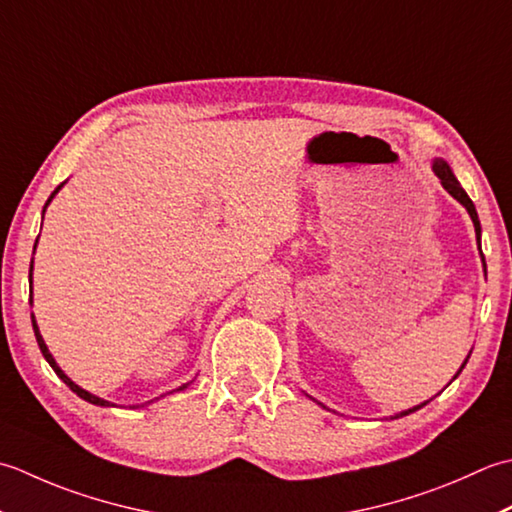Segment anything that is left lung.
<instances>
[{"instance_id": "8db88e82", "label": "left lung", "mask_w": 512, "mask_h": 512, "mask_svg": "<svg viewBox=\"0 0 512 512\" xmlns=\"http://www.w3.org/2000/svg\"><path fill=\"white\" fill-rule=\"evenodd\" d=\"M433 172L437 174V179L442 181V185H444V190L451 194L453 198H457V201H460L464 207H466V212L471 214V218H473V225H475V234H477V243H479V236H482V227H479V218H477V210H475V205H473V201L471 198H468V194L464 192V187L460 185V181L455 179V174H453V170L448 168V163L446 161H442V159H435L433 161ZM479 252H482V247H479ZM482 260H484V254H482ZM486 267V265H484ZM464 364H466V360H464ZM464 364L460 367V371L464 369ZM460 371H457V375H460ZM455 375V378H457ZM426 404V402H424ZM424 404H417V406H413V409H409V411H402V413H398V415H393V417H402V415H409V413H413V411H417V409H422Z\"/></svg>"}]
</instances>
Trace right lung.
Masks as SVG:
<instances>
[{"label":"right lung","mask_w":512,"mask_h":512,"mask_svg":"<svg viewBox=\"0 0 512 512\" xmlns=\"http://www.w3.org/2000/svg\"><path fill=\"white\" fill-rule=\"evenodd\" d=\"M61 185H64V183H61ZM61 185L57 187V190L55 192H52V196H55L59 190H61ZM52 196L48 198V203L52 201ZM46 203V205H48ZM35 247H37V243H35ZM30 285H33V263H30ZM30 318H33V329H35V338H37V344H39V349H41V353H44V358L48 360V364H50V367L52 369H55V373L59 375V378L61 380H64L66 384H68V387H70V391H75L77 395H79V398L81 400H86V402H90V404H97V406H114L112 402H108V400H101V398H97V395H92V393H88L86 389H81L79 387V384H75V382H72L70 378H68V375L64 373V371H61L59 367H57V362H55V358H52V353L48 351V347H46V342H44V338H41V333H39V327H37V322H35V316H30ZM187 387V384H183V387H179V389H176V391H183Z\"/></svg>","instance_id":"1"}]
</instances>
